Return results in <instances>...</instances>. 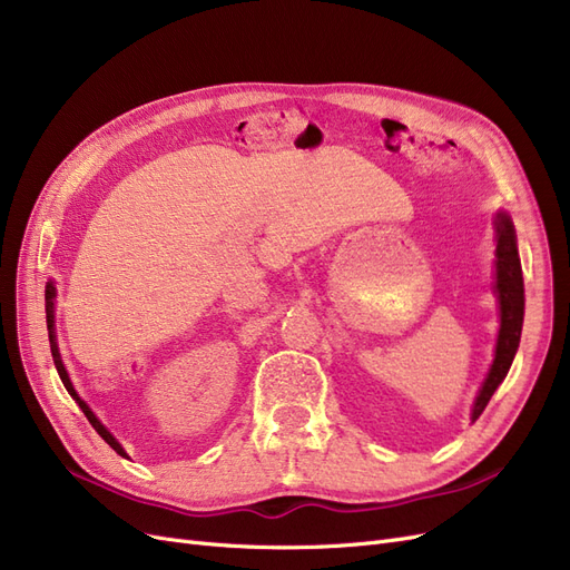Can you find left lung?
<instances>
[{"label": "left lung", "instance_id": "obj_1", "mask_svg": "<svg viewBox=\"0 0 570 570\" xmlns=\"http://www.w3.org/2000/svg\"><path fill=\"white\" fill-rule=\"evenodd\" d=\"M494 229H498V248H494V293L500 301V334L498 345H494V360L488 372V379L483 381L479 395H475L471 421L479 419L490 402L492 393L498 391V385L504 381L509 366L513 362V355L519 351L521 343V328H523V272L519 261L517 248V232H513V223L507 213L494 215Z\"/></svg>", "mask_w": 570, "mask_h": 570}]
</instances>
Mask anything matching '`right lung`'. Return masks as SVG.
I'll use <instances>...</instances> for the list:
<instances>
[{
  "instance_id": "right-lung-1",
  "label": "right lung",
  "mask_w": 570,
  "mask_h": 570,
  "mask_svg": "<svg viewBox=\"0 0 570 570\" xmlns=\"http://www.w3.org/2000/svg\"><path fill=\"white\" fill-rule=\"evenodd\" d=\"M53 303H57V286H53V282H47V288H45V309H47V332H49V343H51V357H53V364H57V372H59V376H61V381H63V385H66V391L70 393V397L78 402L80 405V410L85 412V416L89 419V424L95 426V431L106 440L108 445H111L120 456H127V452L122 450V445L118 443V438L108 431L101 421L95 416V412H91L89 407H87V402L76 393V389H72V383H70V379H68V372H66V366H63V362H61V355H59V345H57V328H53ZM130 459V456H127Z\"/></svg>"
}]
</instances>
